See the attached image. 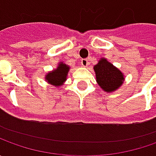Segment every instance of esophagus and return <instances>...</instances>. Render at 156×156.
<instances>
[{
  "instance_id": "obj_1",
  "label": "esophagus",
  "mask_w": 156,
  "mask_h": 156,
  "mask_svg": "<svg viewBox=\"0 0 156 156\" xmlns=\"http://www.w3.org/2000/svg\"><path fill=\"white\" fill-rule=\"evenodd\" d=\"M81 63L83 67H87V65H88V60H87V59H82Z\"/></svg>"
}]
</instances>
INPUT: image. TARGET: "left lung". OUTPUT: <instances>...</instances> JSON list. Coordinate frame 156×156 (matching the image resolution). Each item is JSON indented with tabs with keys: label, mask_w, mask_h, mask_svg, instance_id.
<instances>
[{
	"label": "left lung",
	"mask_w": 156,
	"mask_h": 156,
	"mask_svg": "<svg viewBox=\"0 0 156 156\" xmlns=\"http://www.w3.org/2000/svg\"><path fill=\"white\" fill-rule=\"evenodd\" d=\"M95 71L96 81L104 91L112 92L117 89L124 81L122 73L102 58L94 68Z\"/></svg>",
	"instance_id": "obj_1"
}]
</instances>
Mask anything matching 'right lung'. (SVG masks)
<instances>
[{
    "label": "right lung",
    "mask_w": 156,
    "mask_h": 156,
    "mask_svg": "<svg viewBox=\"0 0 156 156\" xmlns=\"http://www.w3.org/2000/svg\"><path fill=\"white\" fill-rule=\"evenodd\" d=\"M69 67L66 64L61 63L55 70L52 71L46 75V81L54 86H61L67 79V75L69 73Z\"/></svg>",
    "instance_id": "right-lung-1"
}]
</instances>
